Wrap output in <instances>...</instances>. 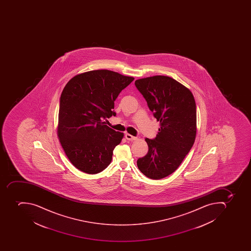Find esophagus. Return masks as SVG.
<instances>
[{
  "mask_svg": "<svg viewBox=\"0 0 251 251\" xmlns=\"http://www.w3.org/2000/svg\"><path fill=\"white\" fill-rule=\"evenodd\" d=\"M125 137H126V139L127 140H137V137H136V136H132L131 134H128V133H126V134L125 135Z\"/></svg>",
  "mask_w": 251,
  "mask_h": 251,
  "instance_id": "obj_1",
  "label": "esophagus"
}]
</instances>
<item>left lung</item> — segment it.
Masks as SVG:
<instances>
[{
    "label": "left lung",
    "instance_id": "left-lung-1",
    "mask_svg": "<svg viewBox=\"0 0 251 251\" xmlns=\"http://www.w3.org/2000/svg\"><path fill=\"white\" fill-rule=\"evenodd\" d=\"M135 85L160 123L155 138L145 139L148 154L136 163L147 177L159 180L172 174L193 146L196 101L188 88L168 76L137 79Z\"/></svg>",
    "mask_w": 251,
    "mask_h": 251
}]
</instances>
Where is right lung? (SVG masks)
Here are the masks:
<instances>
[{
    "label": "right lung",
    "mask_w": 251,
    "mask_h": 251,
    "mask_svg": "<svg viewBox=\"0 0 251 251\" xmlns=\"http://www.w3.org/2000/svg\"><path fill=\"white\" fill-rule=\"evenodd\" d=\"M133 80L115 71L96 70L75 75L67 83L59 101L57 135L77 170L96 174L111 163L124 133L104 121L116 115L115 100Z\"/></svg>",
    "instance_id": "add662e5"
}]
</instances>
